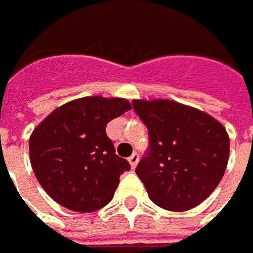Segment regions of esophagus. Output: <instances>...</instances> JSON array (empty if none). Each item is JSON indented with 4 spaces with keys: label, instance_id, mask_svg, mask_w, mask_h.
<instances>
[{
    "label": "esophagus",
    "instance_id": "esophagus-1",
    "mask_svg": "<svg viewBox=\"0 0 253 253\" xmlns=\"http://www.w3.org/2000/svg\"><path fill=\"white\" fill-rule=\"evenodd\" d=\"M128 161H129V164H131V167L132 169H135L136 167V164H138V161H139V155L136 153H134L129 158H128Z\"/></svg>",
    "mask_w": 253,
    "mask_h": 253
}]
</instances>
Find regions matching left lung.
<instances>
[{"label":"left lung","instance_id":"8db88e82","mask_svg":"<svg viewBox=\"0 0 253 253\" xmlns=\"http://www.w3.org/2000/svg\"><path fill=\"white\" fill-rule=\"evenodd\" d=\"M150 136L135 172L160 208L184 211L206 200L226 171L225 126L196 108L169 99L132 100Z\"/></svg>","mask_w":253,"mask_h":253}]
</instances>
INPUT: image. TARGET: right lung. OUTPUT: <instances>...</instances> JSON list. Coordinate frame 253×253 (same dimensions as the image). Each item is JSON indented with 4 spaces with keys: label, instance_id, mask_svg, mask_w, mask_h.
Here are the masks:
<instances>
[{
    "label": "right lung",
    "instance_id": "obj_1",
    "mask_svg": "<svg viewBox=\"0 0 253 253\" xmlns=\"http://www.w3.org/2000/svg\"><path fill=\"white\" fill-rule=\"evenodd\" d=\"M131 109L122 98L86 96L54 109L30 136V163L60 206L89 213L106 206L129 163L115 154L106 124Z\"/></svg>",
    "mask_w": 253,
    "mask_h": 253
}]
</instances>
